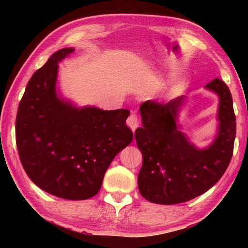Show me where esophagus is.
Listing matches in <instances>:
<instances>
[{"label":"esophagus","instance_id":"34e87169","mask_svg":"<svg viewBox=\"0 0 248 248\" xmlns=\"http://www.w3.org/2000/svg\"><path fill=\"white\" fill-rule=\"evenodd\" d=\"M127 124L129 125V128L133 131L136 130V128L139 127V119H138V117H136V115H134V114H131L130 116H129V118L127 119Z\"/></svg>","mask_w":248,"mask_h":248}]
</instances>
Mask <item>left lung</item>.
<instances>
[{
  "label": "left lung",
  "mask_w": 248,
  "mask_h": 248,
  "mask_svg": "<svg viewBox=\"0 0 248 248\" xmlns=\"http://www.w3.org/2000/svg\"><path fill=\"white\" fill-rule=\"evenodd\" d=\"M204 88L218 97L217 136L204 148L191 143L178 123L186 96L166 104L149 100L140 107L143 127L136 129L135 140L143 155V166L138 183L140 195L150 202H188L211 188L227 170L236 125L232 97L219 78Z\"/></svg>",
  "instance_id": "left-lung-1"
}]
</instances>
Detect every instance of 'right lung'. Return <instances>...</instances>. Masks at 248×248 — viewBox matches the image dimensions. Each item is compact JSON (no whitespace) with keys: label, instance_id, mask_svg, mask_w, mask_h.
<instances>
[{"label":"right lung","instance_id":"obj_1","mask_svg":"<svg viewBox=\"0 0 248 248\" xmlns=\"http://www.w3.org/2000/svg\"><path fill=\"white\" fill-rule=\"evenodd\" d=\"M73 51H56L31 78L19 104L16 140L37 186L56 197L84 200L100 191L105 171L133 133L125 125L130 110L80 108L62 97L59 64Z\"/></svg>","mask_w":248,"mask_h":248}]
</instances>
